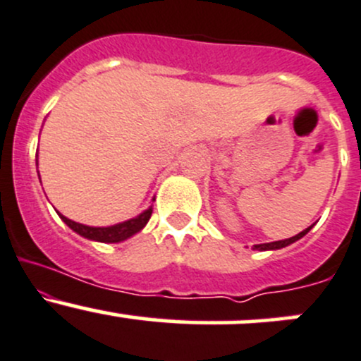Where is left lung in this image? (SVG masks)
Returning <instances> with one entry per match:
<instances>
[{
  "instance_id": "left-lung-1",
  "label": "left lung",
  "mask_w": 361,
  "mask_h": 361,
  "mask_svg": "<svg viewBox=\"0 0 361 361\" xmlns=\"http://www.w3.org/2000/svg\"><path fill=\"white\" fill-rule=\"evenodd\" d=\"M313 226V225H311ZM311 226L310 228H306V230H302L301 233H298V235H294V237H290V238H286V240H276V242H267V244H256V245H252V249L254 250H276V249H282V247H287V245H290V244H294L295 240H299V238H302L305 237L306 233H308V231L311 230Z\"/></svg>"
}]
</instances>
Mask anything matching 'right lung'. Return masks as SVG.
Instances as JSON below:
<instances>
[{
	"mask_svg": "<svg viewBox=\"0 0 361 361\" xmlns=\"http://www.w3.org/2000/svg\"><path fill=\"white\" fill-rule=\"evenodd\" d=\"M152 200H155V197ZM59 216L72 231H75V233L81 235V237L88 238V240L104 242V244H117V242L126 240V238L133 237V235H136L138 231L145 228V225L149 223L152 216V206L149 209L140 212V214L135 216V218L126 219V221L123 223H116V225H111V226H88V225H82V223L72 221V219L66 218L63 214H60V212Z\"/></svg>",
	"mask_w": 361,
	"mask_h": 361,
	"instance_id": "add662e5",
	"label": "right lung"
}]
</instances>
